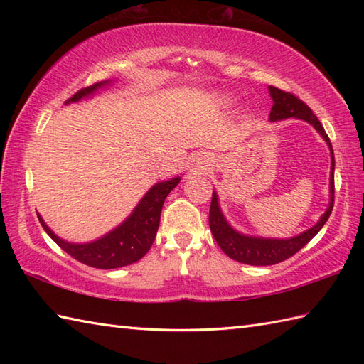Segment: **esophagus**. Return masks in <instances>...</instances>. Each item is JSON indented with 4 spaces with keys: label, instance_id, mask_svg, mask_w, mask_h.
Instances as JSON below:
<instances>
[{
    "label": "esophagus",
    "instance_id": "1",
    "mask_svg": "<svg viewBox=\"0 0 364 364\" xmlns=\"http://www.w3.org/2000/svg\"><path fill=\"white\" fill-rule=\"evenodd\" d=\"M211 161V158H208V156H203L202 159H198V164H208V162H210Z\"/></svg>",
    "mask_w": 364,
    "mask_h": 364
}]
</instances>
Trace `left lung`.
I'll return each mask as SVG.
<instances>
[{"mask_svg":"<svg viewBox=\"0 0 364 364\" xmlns=\"http://www.w3.org/2000/svg\"><path fill=\"white\" fill-rule=\"evenodd\" d=\"M269 92H270V97L274 100V106L269 114L270 122H277V120H283L289 117L301 119L308 123H311V125L318 129V133L326 139V142L328 144L330 151H331L330 203H328L327 211L322 214L319 222L310 230H306L305 233L291 239H262V237H250V236L239 235L237 231L231 228L220 213L218 196L213 192V200H211V208H210V228L215 242L219 244L222 252L225 253L227 257L250 266H272V264H277V262H282L284 259L291 258L292 255H296L300 249H304V247L319 233L321 228L323 227V223L328 220L335 203V154H333V149H331V142L326 133V129H323L318 117L313 114L310 106L301 102L299 97L291 94V92H284L274 86H269Z\"/></svg>","mask_w":364,"mask_h":364,"instance_id":"obj_1","label":"left lung"}]
</instances>
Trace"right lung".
<instances>
[{
	"instance_id": "obj_1",
	"label": "right lung",
	"mask_w": 364,
	"mask_h": 364,
	"mask_svg": "<svg viewBox=\"0 0 364 364\" xmlns=\"http://www.w3.org/2000/svg\"><path fill=\"white\" fill-rule=\"evenodd\" d=\"M103 84H106V81L92 84L89 87L78 90L65 103L78 102V100L90 95L98 87H102ZM178 183H180V176L173 178V180L154 184L144 196L141 202H139L133 214L120 227L111 231V233H107L102 239H98V241L89 244H70L63 241V239L58 237L46 227V223L42 220L41 215H37V218L53 241L64 252L70 255L72 258L82 262V264L97 269L123 267L139 261L150 250L159 227L162 205H164V200L168 196V192Z\"/></svg>"
}]
</instances>
